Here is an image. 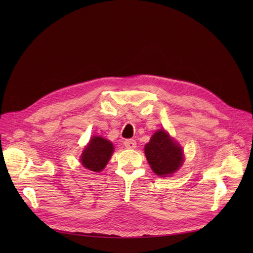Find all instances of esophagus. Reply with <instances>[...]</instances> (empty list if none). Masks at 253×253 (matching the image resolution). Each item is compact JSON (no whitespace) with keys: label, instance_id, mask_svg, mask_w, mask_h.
Returning <instances> with one entry per match:
<instances>
[{"label":"esophagus","instance_id":"1","mask_svg":"<svg viewBox=\"0 0 253 253\" xmlns=\"http://www.w3.org/2000/svg\"><path fill=\"white\" fill-rule=\"evenodd\" d=\"M125 145L126 149H135L136 141L134 139H126V140H125Z\"/></svg>","mask_w":253,"mask_h":253}]
</instances>
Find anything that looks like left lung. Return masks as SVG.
<instances>
[{
	"label": "left lung",
	"instance_id": "obj_1",
	"mask_svg": "<svg viewBox=\"0 0 253 253\" xmlns=\"http://www.w3.org/2000/svg\"><path fill=\"white\" fill-rule=\"evenodd\" d=\"M144 154L153 172L162 177L172 175L183 164L182 148L162 128L144 145Z\"/></svg>",
	"mask_w": 253,
	"mask_h": 253
}]
</instances>
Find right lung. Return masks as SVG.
<instances>
[{"instance_id":"right-lung-1","label":"right lung","mask_w":253,"mask_h":253,"mask_svg":"<svg viewBox=\"0 0 253 253\" xmlns=\"http://www.w3.org/2000/svg\"><path fill=\"white\" fill-rule=\"evenodd\" d=\"M113 152L114 145L111 141L101 136H93L84 148L80 162L86 169L93 172H100L108 165Z\"/></svg>"}]
</instances>
